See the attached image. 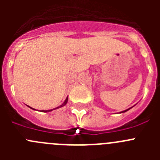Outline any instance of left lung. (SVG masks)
I'll use <instances>...</instances> for the list:
<instances>
[{
	"instance_id": "8db88e82",
	"label": "left lung",
	"mask_w": 160,
	"mask_h": 160,
	"mask_svg": "<svg viewBox=\"0 0 160 160\" xmlns=\"http://www.w3.org/2000/svg\"><path fill=\"white\" fill-rule=\"evenodd\" d=\"M131 108H129V109H128V110H125V111H122V112H120V113H124V112H126V111H128V110H130V109H131Z\"/></svg>"
}]
</instances>
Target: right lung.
I'll use <instances>...</instances> for the list:
<instances>
[{
  "label": "right lung",
  "mask_w": 160,
  "mask_h": 160,
  "mask_svg": "<svg viewBox=\"0 0 160 160\" xmlns=\"http://www.w3.org/2000/svg\"><path fill=\"white\" fill-rule=\"evenodd\" d=\"M67 101H68V97L66 98V100H65L64 102H63L62 104V105H61V106H59V107H56V108H54V109H52V110H47V111H42V112H49V111H53V110H55V109H58V108H59V107H64V106L66 105V103H67ZM30 108H31V109H32V110H35V109L32 108V107H30Z\"/></svg>",
  "instance_id": "1"
}]
</instances>
